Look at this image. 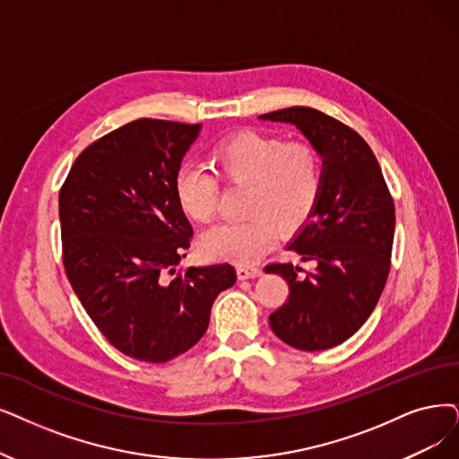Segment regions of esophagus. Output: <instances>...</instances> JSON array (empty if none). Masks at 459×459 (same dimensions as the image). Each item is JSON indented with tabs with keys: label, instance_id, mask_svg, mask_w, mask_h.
<instances>
[{
	"label": "esophagus",
	"instance_id": "obj_1",
	"mask_svg": "<svg viewBox=\"0 0 459 459\" xmlns=\"http://www.w3.org/2000/svg\"><path fill=\"white\" fill-rule=\"evenodd\" d=\"M262 274H264L262 267H254V265H239V267H237V277H239L241 281L262 277Z\"/></svg>",
	"mask_w": 459,
	"mask_h": 459
}]
</instances>
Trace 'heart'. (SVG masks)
<instances>
[{"mask_svg":"<svg viewBox=\"0 0 459 459\" xmlns=\"http://www.w3.org/2000/svg\"><path fill=\"white\" fill-rule=\"evenodd\" d=\"M211 163L220 178L247 186L243 211L248 218L218 224L201 235L199 248L207 258L235 264L258 260L279 230H299L318 205L324 163L308 143L241 132L214 146ZM175 195L182 212L207 224L218 209V180L197 163H185L175 175Z\"/></svg>","mask_w":459,"mask_h":459,"instance_id":"1","label":"heart"}]
</instances>
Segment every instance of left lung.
I'll return each instance as SVG.
<instances>
[{"mask_svg": "<svg viewBox=\"0 0 459 459\" xmlns=\"http://www.w3.org/2000/svg\"><path fill=\"white\" fill-rule=\"evenodd\" d=\"M260 120L296 126L322 156L318 205L288 248L316 269L271 264L288 282L286 303L269 316L281 341L315 352L352 337L378 303L390 273L395 230L394 199L378 161L352 127L310 107H290Z\"/></svg>", "mask_w": 459, "mask_h": 459, "instance_id": "1", "label": "left lung"}]
</instances>
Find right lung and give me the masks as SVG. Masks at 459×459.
<instances>
[{"mask_svg": "<svg viewBox=\"0 0 459 459\" xmlns=\"http://www.w3.org/2000/svg\"><path fill=\"white\" fill-rule=\"evenodd\" d=\"M201 124L139 118L81 152L60 190L64 267L105 339L139 361L163 363L204 337L230 264L188 267L192 226L175 175Z\"/></svg>", "mask_w": 459, "mask_h": 459, "instance_id": "obj_1", "label": "right lung"}]
</instances>
